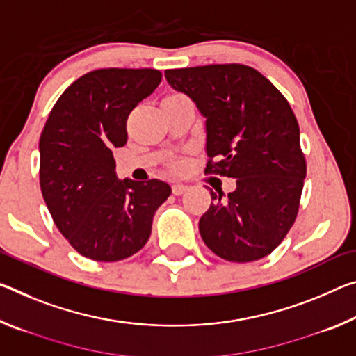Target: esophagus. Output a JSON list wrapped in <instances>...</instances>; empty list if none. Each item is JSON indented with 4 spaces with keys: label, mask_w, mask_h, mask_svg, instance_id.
I'll return each instance as SVG.
<instances>
[{
    "label": "esophagus",
    "mask_w": 356,
    "mask_h": 356,
    "mask_svg": "<svg viewBox=\"0 0 356 356\" xmlns=\"http://www.w3.org/2000/svg\"><path fill=\"white\" fill-rule=\"evenodd\" d=\"M187 190H188V187H187V185H184V184H174L172 185V193L176 196L184 195Z\"/></svg>",
    "instance_id": "34e87169"
}]
</instances>
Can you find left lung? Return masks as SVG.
Instances as JSON below:
<instances>
[{
  "instance_id": "1",
  "label": "left lung",
  "mask_w": 356,
  "mask_h": 356,
  "mask_svg": "<svg viewBox=\"0 0 356 356\" xmlns=\"http://www.w3.org/2000/svg\"><path fill=\"white\" fill-rule=\"evenodd\" d=\"M165 77L206 118V172L236 179L225 199L209 188L213 202L200 218L202 241L228 261L264 258L295 222L306 179L289 101L245 65L168 70Z\"/></svg>"
}]
</instances>
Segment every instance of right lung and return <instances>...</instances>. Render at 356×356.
Instances as JSON below:
<instances>
[{"instance_id":"add662e5","label":"right lung","mask_w":356,"mask_h":356,"mask_svg":"<svg viewBox=\"0 0 356 356\" xmlns=\"http://www.w3.org/2000/svg\"><path fill=\"white\" fill-rule=\"evenodd\" d=\"M156 70H97L67 87L39 139L42 198L56 228L86 258L118 261L150 238L171 195L158 179H118L112 149L127 144V118L160 86Z\"/></svg>"}]
</instances>
